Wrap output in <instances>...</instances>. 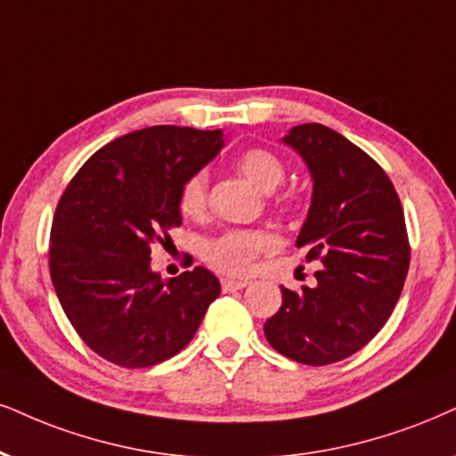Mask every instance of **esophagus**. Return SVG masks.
I'll return each instance as SVG.
<instances>
[{"label": "esophagus", "instance_id": "esophagus-1", "mask_svg": "<svg viewBox=\"0 0 456 456\" xmlns=\"http://www.w3.org/2000/svg\"><path fill=\"white\" fill-rule=\"evenodd\" d=\"M249 285V281H237V279H222V291L224 294H228V291H237V289H243Z\"/></svg>", "mask_w": 456, "mask_h": 456}]
</instances>
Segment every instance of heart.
<instances>
[{
    "mask_svg": "<svg viewBox=\"0 0 456 456\" xmlns=\"http://www.w3.org/2000/svg\"><path fill=\"white\" fill-rule=\"evenodd\" d=\"M243 175L264 192H273L285 177V165L277 154L266 148H249L237 159ZM209 199V173L205 168L185 179L179 190V211L188 217H200ZM279 240L268 230H230L211 239L202 249L205 260L217 271L228 274H247L262 254L277 249Z\"/></svg>",
    "mask_w": 456,
    "mask_h": 456,
    "instance_id": "obj_1",
    "label": "heart"
}]
</instances>
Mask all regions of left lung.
<instances>
[{
  "label": "left lung",
  "mask_w": 456,
  "mask_h": 456,
  "mask_svg": "<svg viewBox=\"0 0 456 456\" xmlns=\"http://www.w3.org/2000/svg\"><path fill=\"white\" fill-rule=\"evenodd\" d=\"M283 143L313 177L296 245L323 266L314 288H281L283 305L264 334L281 355L328 365L363 348L391 317L410 266L406 222L387 173L340 133L313 122L291 128Z\"/></svg>",
  "instance_id": "left-lung-1"
}]
</instances>
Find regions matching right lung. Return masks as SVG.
Masks as SVG:
<instances>
[{
	"label": "right lung",
	"mask_w": 456,
	"mask_h": 456,
	"mask_svg": "<svg viewBox=\"0 0 456 456\" xmlns=\"http://www.w3.org/2000/svg\"><path fill=\"white\" fill-rule=\"evenodd\" d=\"M224 148V133L150 126L84 162L56 205L50 277L77 336L122 368H148L192 340L219 281L196 266L165 281L151 245L182 226L179 190Z\"/></svg>",
	"instance_id": "obj_1"
}]
</instances>
